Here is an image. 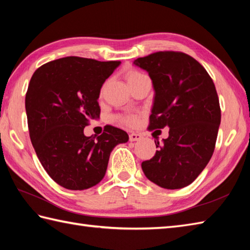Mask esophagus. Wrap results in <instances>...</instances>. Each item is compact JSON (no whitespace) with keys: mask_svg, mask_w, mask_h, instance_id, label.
<instances>
[{"mask_svg":"<svg viewBox=\"0 0 250 250\" xmlns=\"http://www.w3.org/2000/svg\"><path fill=\"white\" fill-rule=\"evenodd\" d=\"M129 137H130L131 142H136V141L142 140V135L140 133H131L129 135Z\"/></svg>","mask_w":250,"mask_h":250,"instance_id":"obj_1","label":"esophagus"}]
</instances>
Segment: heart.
Returning <instances> with one entry per match:
<instances>
[{
  "label": "heart",
  "instance_id": "obj_1",
  "mask_svg": "<svg viewBox=\"0 0 250 250\" xmlns=\"http://www.w3.org/2000/svg\"><path fill=\"white\" fill-rule=\"evenodd\" d=\"M142 76H144V75H143V74H141V73H139V72L132 71V72L128 73V75H126V81H128V83H129V82L134 81V79L140 78ZM124 120L126 122V124H129V125H134L135 122H136V118H135V117H133V116L125 117Z\"/></svg>",
  "mask_w": 250,
  "mask_h": 250
}]
</instances>
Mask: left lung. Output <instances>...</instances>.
<instances>
[{
    "label": "left lung",
    "mask_w": 250,
    "mask_h": 250,
    "mask_svg": "<svg viewBox=\"0 0 250 250\" xmlns=\"http://www.w3.org/2000/svg\"><path fill=\"white\" fill-rule=\"evenodd\" d=\"M155 90L149 129L167 126L168 137L150 160L145 176L164 189L190 185L209 162L221 120L215 84L200 63L183 52L159 51L136 59Z\"/></svg>",
    "instance_id": "obj_1"
}]
</instances>
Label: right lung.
Masks as SVG:
<instances>
[{
    "label": "right lung",
    "mask_w": 250,
    "mask_h": 250,
    "mask_svg": "<svg viewBox=\"0 0 250 250\" xmlns=\"http://www.w3.org/2000/svg\"><path fill=\"white\" fill-rule=\"evenodd\" d=\"M120 63L65 57L42 65L31 78L25 94L30 139L45 171L63 188L98 185L110 152L129 141L113 125L97 139L83 134L89 121L100 118L101 88Z\"/></svg>",
    "instance_id": "add662e5"
}]
</instances>
